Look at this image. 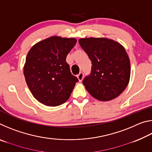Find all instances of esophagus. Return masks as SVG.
Wrapping results in <instances>:
<instances>
[{"label": "esophagus", "mask_w": 152, "mask_h": 152, "mask_svg": "<svg viewBox=\"0 0 152 152\" xmlns=\"http://www.w3.org/2000/svg\"><path fill=\"white\" fill-rule=\"evenodd\" d=\"M77 77H78L79 81L82 82V80H83V78H84V73L82 72H80L79 74L77 75Z\"/></svg>", "instance_id": "1"}]
</instances>
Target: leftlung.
Segmentation results:
<instances>
[{"label":"left lung","instance_id":"8db88e82","mask_svg":"<svg viewBox=\"0 0 152 152\" xmlns=\"http://www.w3.org/2000/svg\"><path fill=\"white\" fill-rule=\"evenodd\" d=\"M78 42L92 62L91 74L82 81L86 89L101 101L119 96L130 79V61L125 48L103 37L82 38Z\"/></svg>","mask_w":152,"mask_h":152}]
</instances>
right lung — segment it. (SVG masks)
Masks as SVG:
<instances>
[{
    "label": "right lung",
    "mask_w": 152,
    "mask_h": 152,
    "mask_svg": "<svg viewBox=\"0 0 152 152\" xmlns=\"http://www.w3.org/2000/svg\"><path fill=\"white\" fill-rule=\"evenodd\" d=\"M75 38L52 36L29 51L23 73L33 96L41 103L56 107L69 99L78 79L72 74L66 56L76 45Z\"/></svg>",
    "instance_id": "add662e5"
}]
</instances>
